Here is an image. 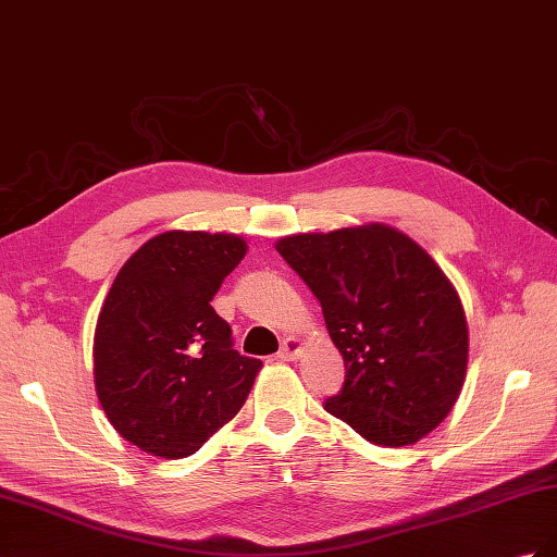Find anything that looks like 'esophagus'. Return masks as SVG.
Returning <instances> with one entry per match:
<instances>
[{
    "label": "esophagus",
    "instance_id": "34e87169",
    "mask_svg": "<svg viewBox=\"0 0 557 557\" xmlns=\"http://www.w3.org/2000/svg\"><path fill=\"white\" fill-rule=\"evenodd\" d=\"M276 356L285 362H293L301 356V342L295 339V336H288V339L281 342V350L276 352Z\"/></svg>",
    "mask_w": 557,
    "mask_h": 557
}]
</instances>
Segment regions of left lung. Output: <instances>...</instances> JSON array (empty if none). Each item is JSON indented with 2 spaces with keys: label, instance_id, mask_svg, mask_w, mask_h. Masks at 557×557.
Masks as SVG:
<instances>
[{
  "label": "left lung",
  "instance_id": "1",
  "mask_svg": "<svg viewBox=\"0 0 557 557\" xmlns=\"http://www.w3.org/2000/svg\"><path fill=\"white\" fill-rule=\"evenodd\" d=\"M276 250L323 307L346 381L327 413L376 446H409L450 413L467 376L458 290L407 234L369 223L293 234Z\"/></svg>",
  "mask_w": 557,
  "mask_h": 557
}]
</instances>
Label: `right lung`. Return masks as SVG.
<instances>
[{"instance_id":"add662e5","label":"right lung","mask_w":557,"mask_h":557,"mask_svg":"<svg viewBox=\"0 0 557 557\" xmlns=\"http://www.w3.org/2000/svg\"><path fill=\"white\" fill-rule=\"evenodd\" d=\"M246 250L239 234L172 230L117 272L95 327V391L144 453L188 458L244 407L262 362L232 348L211 299Z\"/></svg>"}]
</instances>
